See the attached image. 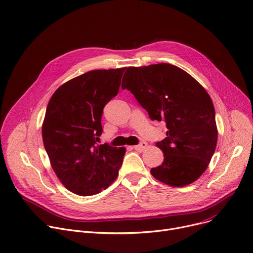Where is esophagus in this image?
Returning <instances> with one entry per match:
<instances>
[{"mask_svg":"<svg viewBox=\"0 0 253 253\" xmlns=\"http://www.w3.org/2000/svg\"><path fill=\"white\" fill-rule=\"evenodd\" d=\"M146 147H147V143H146V142H141L140 144L135 145V146H134L133 148L135 149V150H137V151H140V153H141V151L145 150V148H146Z\"/></svg>","mask_w":253,"mask_h":253,"instance_id":"obj_1","label":"esophagus"}]
</instances>
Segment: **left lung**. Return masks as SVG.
I'll return each mask as SVG.
<instances>
[{"instance_id": "1", "label": "left lung", "mask_w": 253, "mask_h": 253, "mask_svg": "<svg viewBox=\"0 0 253 253\" xmlns=\"http://www.w3.org/2000/svg\"><path fill=\"white\" fill-rule=\"evenodd\" d=\"M122 88L134 94L151 120L166 122L167 137L156 144L165 159L151 175L173 187L196 181L217 141L214 108L205 87L179 67L161 63L128 67Z\"/></svg>"}]
</instances>
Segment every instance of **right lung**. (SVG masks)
I'll return each instance as SVG.
<instances>
[{
    "instance_id": "add662e5",
    "label": "right lung",
    "mask_w": 253,
    "mask_h": 253,
    "mask_svg": "<svg viewBox=\"0 0 253 253\" xmlns=\"http://www.w3.org/2000/svg\"><path fill=\"white\" fill-rule=\"evenodd\" d=\"M126 68L91 70L54 92L42 126L43 145L55 174L69 191L89 196L119 175L125 147L97 144L103 109L119 92Z\"/></svg>"
}]
</instances>
